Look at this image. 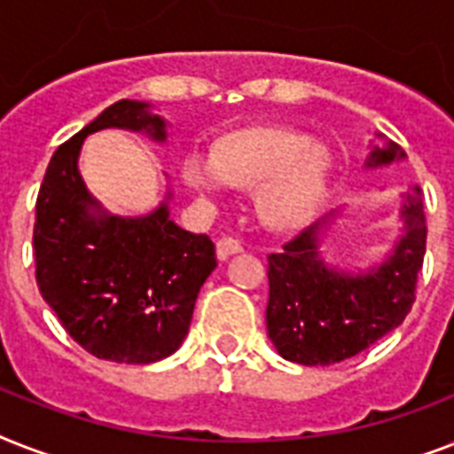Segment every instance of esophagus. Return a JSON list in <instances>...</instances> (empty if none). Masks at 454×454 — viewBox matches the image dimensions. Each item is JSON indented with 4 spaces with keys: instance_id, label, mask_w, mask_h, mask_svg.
Masks as SVG:
<instances>
[{
    "instance_id": "obj_1",
    "label": "esophagus",
    "mask_w": 454,
    "mask_h": 454,
    "mask_svg": "<svg viewBox=\"0 0 454 454\" xmlns=\"http://www.w3.org/2000/svg\"><path fill=\"white\" fill-rule=\"evenodd\" d=\"M240 252L242 245L235 238H219V242H216V256H219L221 262H226L228 256L240 254Z\"/></svg>"
}]
</instances>
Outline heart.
I'll list each match as a JSON object with an SVG mask.
<instances>
[{
    "mask_svg": "<svg viewBox=\"0 0 454 454\" xmlns=\"http://www.w3.org/2000/svg\"><path fill=\"white\" fill-rule=\"evenodd\" d=\"M185 188L214 198L228 185L254 191V212L263 226L292 233L323 212L332 185V155L325 144L283 124H252L223 131L209 144V162L185 157Z\"/></svg>",
    "mask_w": 454,
    "mask_h": 454,
    "instance_id": "1",
    "label": "heart"
}]
</instances>
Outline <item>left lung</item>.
<instances>
[{
    "mask_svg": "<svg viewBox=\"0 0 454 454\" xmlns=\"http://www.w3.org/2000/svg\"><path fill=\"white\" fill-rule=\"evenodd\" d=\"M405 160L401 145L377 134L367 169ZM403 235L381 262L365 269L334 266L320 252L339 219L334 209L280 254L269 256V339L285 360L299 365H332L365 351L405 320L415 301L417 273L427 252V223L419 185L401 192Z\"/></svg>",
    "mask_w": 454,
    "mask_h": 454,
    "instance_id": "8db88e82",
    "label": "left lung"
}]
</instances>
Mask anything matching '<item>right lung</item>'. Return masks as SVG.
Masks as SVG:
<instances>
[{"label": "right lung", "mask_w": 454, "mask_h": 454, "mask_svg": "<svg viewBox=\"0 0 454 454\" xmlns=\"http://www.w3.org/2000/svg\"><path fill=\"white\" fill-rule=\"evenodd\" d=\"M167 127L153 103H113L56 148L39 188L32 235L39 292L96 358L148 365L171 356L188 334L200 287L216 269L214 242L171 221V188L153 212L120 216L80 174L89 134L127 129L167 144Z\"/></svg>", "instance_id": "add662e5"}]
</instances>
